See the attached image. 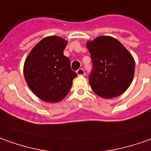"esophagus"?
<instances>
[{
	"label": "esophagus",
	"mask_w": 151,
	"mask_h": 151,
	"mask_svg": "<svg viewBox=\"0 0 151 151\" xmlns=\"http://www.w3.org/2000/svg\"><path fill=\"white\" fill-rule=\"evenodd\" d=\"M76 73H77L78 76H85V70H84V69H82V68H80L79 70H77V71H76Z\"/></svg>",
	"instance_id": "34e87169"
}]
</instances>
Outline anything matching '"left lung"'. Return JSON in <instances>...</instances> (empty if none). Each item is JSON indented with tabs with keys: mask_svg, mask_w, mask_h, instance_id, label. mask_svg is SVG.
<instances>
[{
	"mask_svg": "<svg viewBox=\"0 0 151 151\" xmlns=\"http://www.w3.org/2000/svg\"><path fill=\"white\" fill-rule=\"evenodd\" d=\"M93 68L89 75L91 89L99 96L112 99L129 88L135 72L132 55L118 40L99 36L86 42Z\"/></svg>",
	"mask_w": 151,
	"mask_h": 151,
	"instance_id": "obj_1",
	"label": "left lung"
}]
</instances>
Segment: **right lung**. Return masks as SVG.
Listing matches in <instances>:
<instances>
[{"mask_svg":"<svg viewBox=\"0 0 151 151\" xmlns=\"http://www.w3.org/2000/svg\"><path fill=\"white\" fill-rule=\"evenodd\" d=\"M67 41L47 36L30 51L24 64V76L33 93L42 101L58 103L67 95L77 74L63 54Z\"/></svg>","mask_w":151,"mask_h":151,"instance_id":"right-lung-1","label":"right lung"}]
</instances>
